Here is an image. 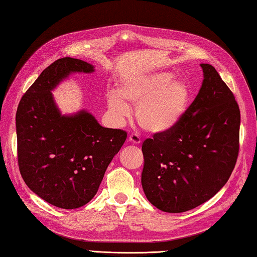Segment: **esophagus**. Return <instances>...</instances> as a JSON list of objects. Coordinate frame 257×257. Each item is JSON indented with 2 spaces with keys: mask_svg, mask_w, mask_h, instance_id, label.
<instances>
[{
  "mask_svg": "<svg viewBox=\"0 0 257 257\" xmlns=\"http://www.w3.org/2000/svg\"><path fill=\"white\" fill-rule=\"evenodd\" d=\"M128 142L133 145H140L141 144V138H140V136L136 135V134H132V135H130L129 138H128Z\"/></svg>",
  "mask_w": 257,
  "mask_h": 257,
  "instance_id": "obj_1",
  "label": "esophagus"
}]
</instances>
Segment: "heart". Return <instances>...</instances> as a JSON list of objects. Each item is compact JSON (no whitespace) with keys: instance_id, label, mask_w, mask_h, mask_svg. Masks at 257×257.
<instances>
[{"instance_id":"1","label":"heart","mask_w":257,"mask_h":257,"mask_svg":"<svg viewBox=\"0 0 257 257\" xmlns=\"http://www.w3.org/2000/svg\"><path fill=\"white\" fill-rule=\"evenodd\" d=\"M190 84L183 79H174L172 72H153L130 76L120 81L117 92L107 91V106L114 119L123 122L136 107V119L142 128L154 135L172 132L189 109Z\"/></svg>"}]
</instances>
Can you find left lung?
<instances>
[{
    "label": "left lung",
    "mask_w": 257,
    "mask_h": 257,
    "mask_svg": "<svg viewBox=\"0 0 257 257\" xmlns=\"http://www.w3.org/2000/svg\"><path fill=\"white\" fill-rule=\"evenodd\" d=\"M200 66L202 85L184 119L142 146L144 193L166 213H183L209 200L225 185L237 162L238 103L211 65Z\"/></svg>",
    "instance_id": "8db88e82"
}]
</instances>
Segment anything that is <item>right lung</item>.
Wrapping results in <instances>:
<instances>
[{"label":"right lung","instance_id":"add662e5","mask_svg":"<svg viewBox=\"0 0 257 257\" xmlns=\"http://www.w3.org/2000/svg\"><path fill=\"white\" fill-rule=\"evenodd\" d=\"M95 67L65 57L41 73L16 113L18 165L26 185L44 201L63 209L84 206L95 197L127 133L104 128L85 109L64 115L52 90L72 73Z\"/></svg>","mask_w":257,"mask_h":257}]
</instances>
